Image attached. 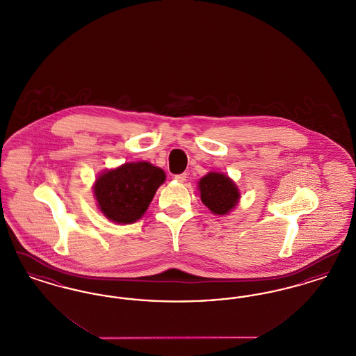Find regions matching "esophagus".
<instances>
[{"label":"esophagus","instance_id":"34e87169","mask_svg":"<svg viewBox=\"0 0 356 356\" xmlns=\"http://www.w3.org/2000/svg\"><path fill=\"white\" fill-rule=\"evenodd\" d=\"M175 180H177V181H180V183H184L186 180V173H180V175H175Z\"/></svg>","mask_w":356,"mask_h":356}]
</instances>
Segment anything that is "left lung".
<instances>
[{
  "label": "left lung",
  "instance_id": "left-lung-1",
  "mask_svg": "<svg viewBox=\"0 0 356 356\" xmlns=\"http://www.w3.org/2000/svg\"><path fill=\"white\" fill-rule=\"evenodd\" d=\"M200 199L215 215L228 213L238 203V189L232 180L218 172L205 175L199 181Z\"/></svg>",
  "mask_w": 356,
  "mask_h": 356
}]
</instances>
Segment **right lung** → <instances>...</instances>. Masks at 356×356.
<instances>
[{"label": "right lung", "mask_w": 356, "mask_h": 356, "mask_svg": "<svg viewBox=\"0 0 356 356\" xmlns=\"http://www.w3.org/2000/svg\"><path fill=\"white\" fill-rule=\"evenodd\" d=\"M164 180V170L147 161L128 163L99 176L95 196L109 220L131 224L144 215Z\"/></svg>", "instance_id": "add662e5"}]
</instances>
